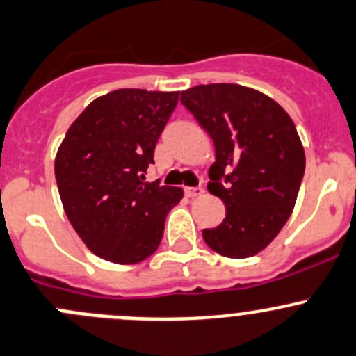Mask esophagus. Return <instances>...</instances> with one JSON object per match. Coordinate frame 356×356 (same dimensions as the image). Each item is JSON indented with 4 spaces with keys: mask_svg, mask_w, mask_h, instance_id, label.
Wrapping results in <instances>:
<instances>
[{
    "mask_svg": "<svg viewBox=\"0 0 356 356\" xmlns=\"http://www.w3.org/2000/svg\"><path fill=\"white\" fill-rule=\"evenodd\" d=\"M200 193H204V188L202 186H186L185 188V195L186 197H197L200 195Z\"/></svg>",
    "mask_w": 356,
    "mask_h": 356,
    "instance_id": "obj_1",
    "label": "esophagus"
}]
</instances>
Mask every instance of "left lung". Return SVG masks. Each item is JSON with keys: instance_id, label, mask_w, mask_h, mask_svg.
I'll return each instance as SVG.
<instances>
[{"instance_id": "left-lung-1", "label": "left lung", "mask_w": 356, "mask_h": 356, "mask_svg": "<svg viewBox=\"0 0 356 356\" xmlns=\"http://www.w3.org/2000/svg\"><path fill=\"white\" fill-rule=\"evenodd\" d=\"M179 100L213 138L216 163L207 190L227 207L218 227L202 230L204 242L227 258L258 254L289 220L305 175L293 119L275 100L241 84H200Z\"/></svg>"}]
</instances>
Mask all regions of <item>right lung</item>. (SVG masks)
Here are the masks:
<instances>
[{"instance_id":"add662e5","label":"right lung","mask_w":356,"mask_h":356,"mask_svg":"<svg viewBox=\"0 0 356 356\" xmlns=\"http://www.w3.org/2000/svg\"><path fill=\"white\" fill-rule=\"evenodd\" d=\"M178 91L115 90L91 102L70 124L55 159L67 218L90 251L118 265L159 248L164 221L183 197L145 181Z\"/></svg>"}]
</instances>
